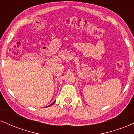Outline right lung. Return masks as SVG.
I'll return each instance as SVG.
<instances>
[{"instance_id": "add662e5", "label": "right lung", "mask_w": 134, "mask_h": 134, "mask_svg": "<svg viewBox=\"0 0 134 134\" xmlns=\"http://www.w3.org/2000/svg\"><path fill=\"white\" fill-rule=\"evenodd\" d=\"M54 103H55V101H54V102H53V103H52L51 104H50V105H49V106H48V107H50V106H52V104H54Z\"/></svg>"}]
</instances>
